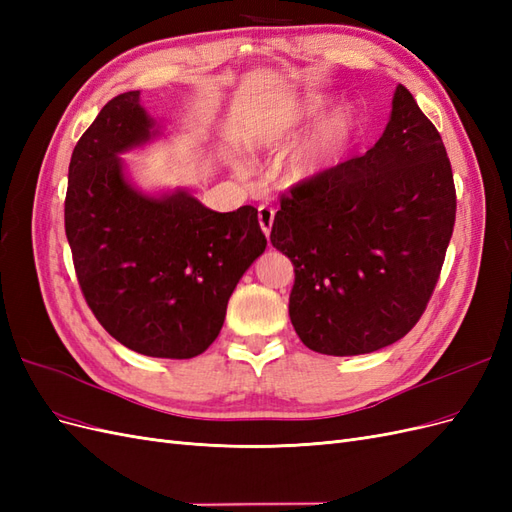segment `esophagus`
Listing matches in <instances>:
<instances>
[{"mask_svg":"<svg viewBox=\"0 0 512 512\" xmlns=\"http://www.w3.org/2000/svg\"><path fill=\"white\" fill-rule=\"evenodd\" d=\"M273 218H275V211L267 205H260L258 207V222H260V228L265 235H269L271 232V226H273Z\"/></svg>","mask_w":512,"mask_h":512,"instance_id":"esophagus-1","label":"esophagus"}]
</instances>
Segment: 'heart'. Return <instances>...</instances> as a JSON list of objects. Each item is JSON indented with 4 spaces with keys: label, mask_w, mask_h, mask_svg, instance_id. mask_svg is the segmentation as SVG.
<instances>
[{
    "label": "heart",
    "mask_w": 512,
    "mask_h": 512,
    "mask_svg": "<svg viewBox=\"0 0 512 512\" xmlns=\"http://www.w3.org/2000/svg\"><path fill=\"white\" fill-rule=\"evenodd\" d=\"M324 108H327V100L320 96L309 98L299 111L262 123L260 128L252 132V145L260 149H280L288 145L292 138H297L305 123L316 119ZM352 128L354 115L350 111L335 113L327 123H322V128L312 136V141L290 160L288 177L294 181L309 179L331 166L346 147Z\"/></svg>",
    "instance_id": "b5f03b06"
}]
</instances>
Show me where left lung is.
Segmentation results:
<instances>
[{"label": "left lung", "mask_w": 512, "mask_h": 512, "mask_svg": "<svg viewBox=\"0 0 512 512\" xmlns=\"http://www.w3.org/2000/svg\"><path fill=\"white\" fill-rule=\"evenodd\" d=\"M271 243L294 265L290 322L320 354L404 337L423 316L453 235L457 194L442 136L399 85L365 156L292 185Z\"/></svg>", "instance_id": "8db88e82"}]
</instances>
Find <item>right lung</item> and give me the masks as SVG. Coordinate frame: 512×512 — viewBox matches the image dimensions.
<instances>
[{"mask_svg":"<svg viewBox=\"0 0 512 512\" xmlns=\"http://www.w3.org/2000/svg\"><path fill=\"white\" fill-rule=\"evenodd\" d=\"M151 128L138 91L104 104L72 151L66 237L108 335L138 354L192 359L220 335L230 294L267 239L250 205L218 213L185 192L132 190L117 153L149 141Z\"/></svg>","mask_w":512,"mask_h":512,"instance_id":"right-lung-1","label":"right lung"}]
</instances>
